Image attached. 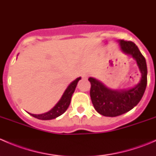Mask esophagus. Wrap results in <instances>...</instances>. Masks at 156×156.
<instances>
[{
	"instance_id": "obj_1",
	"label": "esophagus",
	"mask_w": 156,
	"mask_h": 156,
	"mask_svg": "<svg viewBox=\"0 0 156 156\" xmlns=\"http://www.w3.org/2000/svg\"><path fill=\"white\" fill-rule=\"evenodd\" d=\"M88 76H89V75H88V74H86V73L83 74L82 75V78H84V79H87V78H88Z\"/></svg>"
}]
</instances>
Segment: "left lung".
I'll return each instance as SVG.
<instances>
[{
    "instance_id": "1",
    "label": "left lung",
    "mask_w": 156,
    "mask_h": 156,
    "mask_svg": "<svg viewBox=\"0 0 156 156\" xmlns=\"http://www.w3.org/2000/svg\"><path fill=\"white\" fill-rule=\"evenodd\" d=\"M120 48L125 54L136 60L141 74L140 81L130 89L112 90L94 78L88 80L91 84V101L98 113L108 117H115L126 113L139 103L147 84V66L146 59L137 46L132 41H119Z\"/></svg>"
}]
</instances>
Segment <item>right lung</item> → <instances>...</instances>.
Segmentation results:
<instances>
[{"label": "right lung", "mask_w": 156, "mask_h": 156, "mask_svg": "<svg viewBox=\"0 0 156 156\" xmlns=\"http://www.w3.org/2000/svg\"><path fill=\"white\" fill-rule=\"evenodd\" d=\"M81 77L76 78L75 81H73L69 84L66 89L65 92L63 93L59 102L55 105L54 107L50 109V111H48V112L39 115L31 114V113H29V114L33 117L36 118L37 119H41V120H51V119H56V118L59 117V115L63 114L69 106L72 94L75 92V90L76 88L78 82L79 81V80H81Z\"/></svg>", "instance_id": "add662e5"}]
</instances>
